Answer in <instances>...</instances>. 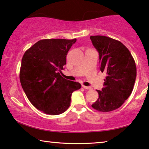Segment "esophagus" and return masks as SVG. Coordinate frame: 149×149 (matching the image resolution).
<instances>
[{"instance_id": "1", "label": "esophagus", "mask_w": 149, "mask_h": 149, "mask_svg": "<svg viewBox=\"0 0 149 149\" xmlns=\"http://www.w3.org/2000/svg\"><path fill=\"white\" fill-rule=\"evenodd\" d=\"M82 87L84 88V89H86V90H91L92 88L91 87H90V86H82Z\"/></svg>"}]
</instances>
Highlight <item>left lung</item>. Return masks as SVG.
Masks as SVG:
<instances>
[{
  "label": "left lung",
  "mask_w": 149,
  "mask_h": 149,
  "mask_svg": "<svg viewBox=\"0 0 149 149\" xmlns=\"http://www.w3.org/2000/svg\"><path fill=\"white\" fill-rule=\"evenodd\" d=\"M99 54L100 70L105 72L102 91L92 104L98 111L109 112L118 109L133 91L136 67L130 52L121 42L104 36L90 37Z\"/></svg>",
  "instance_id": "1"
}]
</instances>
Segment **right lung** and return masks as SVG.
<instances>
[{
    "mask_svg": "<svg viewBox=\"0 0 149 149\" xmlns=\"http://www.w3.org/2000/svg\"><path fill=\"white\" fill-rule=\"evenodd\" d=\"M76 39H44L27 50L21 64L19 79L31 103L48 115H59L69 108L79 82L60 75L66 56Z\"/></svg>",
    "mask_w": 149,
    "mask_h": 149,
    "instance_id": "1",
    "label": "right lung"
}]
</instances>
